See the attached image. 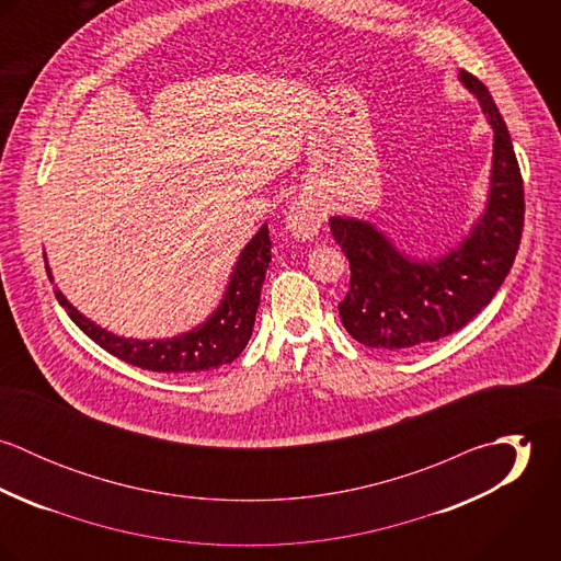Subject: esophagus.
<instances>
[{
    "label": "esophagus",
    "instance_id": "34e87169",
    "mask_svg": "<svg viewBox=\"0 0 561 561\" xmlns=\"http://www.w3.org/2000/svg\"><path fill=\"white\" fill-rule=\"evenodd\" d=\"M323 214L320 203H316L309 196H300L291 203L287 216H285V231L298 241L311 240L320 229Z\"/></svg>",
    "mask_w": 561,
    "mask_h": 561
}]
</instances>
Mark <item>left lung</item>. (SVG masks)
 <instances>
[{"instance_id": "8db88e82", "label": "left lung", "mask_w": 561, "mask_h": 561, "mask_svg": "<svg viewBox=\"0 0 561 561\" xmlns=\"http://www.w3.org/2000/svg\"><path fill=\"white\" fill-rule=\"evenodd\" d=\"M458 80L478 99L492 129L485 203L469 233L445 252L414 256L371 220H328L352 272L339 316L367 347L403 352L460 330L490 305L514 263L525 196L512 138L488 88L467 71Z\"/></svg>"}]
</instances>
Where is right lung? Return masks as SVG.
I'll use <instances>...</instances> for the list:
<instances>
[{
  "mask_svg": "<svg viewBox=\"0 0 561 561\" xmlns=\"http://www.w3.org/2000/svg\"><path fill=\"white\" fill-rule=\"evenodd\" d=\"M45 256V267L49 280L54 274ZM272 261V241L267 236V222L241 248L240 256L229 276L227 289L218 307L207 316V320L194 328L163 339H134L121 336L96 321L85 318L56 285V298L69 318L78 323L96 345H101L112 356L149 371L160 374H196L218 369L220 365L233 363L250 341L254 316L261 302V287L265 280V270Z\"/></svg>",
  "mask_w": 561,
  "mask_h": 561,
  "instance_id": "right-lung-1",
  "label": "right lung"
}]
</instances>
